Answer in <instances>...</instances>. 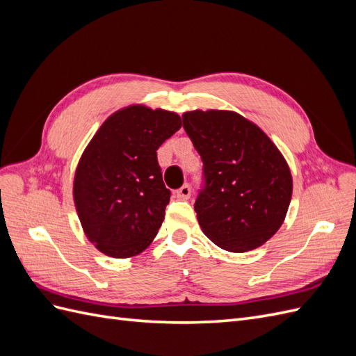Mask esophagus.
<instances>
[{
    "instance_id": "esophagus-1",
    "label": "esophagus",
    "mask_w": 356,
    "mask_h": 356,
    "mask_svg": "<svg viewBox=\"0 0 356 356\" xmlns=\"http://www.w3.org/2000/svg\"><path fill=\"white\" fill-rule=\"evenodd\" d=\"M191 196V188L188 184H184L179 190H177V197L181 200H187Z\"/></svg>"
}]
</instances>
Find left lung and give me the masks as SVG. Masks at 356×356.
Masks as SVG:
<instances>
[{"label": "left lung", "mask_w": 356, "mask_h": 356, "mask_svg": "<svg viewBox=\"0 0 356 356\" xmlns=\"http://www.w3.org/2000/svg\"><path fill=\"white\" fill-rule=\"evenodd\" d=\"M182 122L203 161L204 188L195 203L202 232L230 252L261 246L282 225L293 196L285 157L234 111H188Z\"/></svg>", "instance_id": "obj_1"}]
</instances>
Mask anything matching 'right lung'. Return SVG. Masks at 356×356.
<instances>
[{"mask_svg": "<svg viewBox=\"0 0 356 356\" xmlns=\"http://www.w3.org/2000/svg\"><path fill=\"white\" fill-rule=\"evenodd\" d=\"M181 126L177 113L129 105L84 148L72 196L84 234L102 254L135 257L156 238L170 197L157 149Z\"/></svg>", "mask_w": 356, "mask_h": 356, "instance_id": "obj_1", "label": "right lung"}]
</instances>
